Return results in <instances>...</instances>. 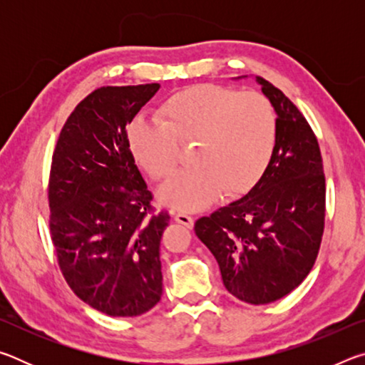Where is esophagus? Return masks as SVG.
<instances>
[{
	"instance_id": "34e87169",
	"label": "esophagus",
	"mask_w": 365,
	"mask_h": 365,
	"mask_svg": "<svg viewBox=\"0 0 365 365\" xmlns=\"http://www.w3.org/2000/svg\"><path fill=\"white\" fill-rule=\"evenodd\" d=\"M175 222H177V224L185 225L187 228H191L195 224V219L191 217V215L185 214V212H178V214H175Z\"/></svg>"
}]
</instances>
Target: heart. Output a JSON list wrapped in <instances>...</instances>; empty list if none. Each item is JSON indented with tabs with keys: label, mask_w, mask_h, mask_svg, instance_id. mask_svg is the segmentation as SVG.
Here are the masks:
<instances>
[{
	"label": "heart",
	"mask_w": 365,
	"mask_h": 365,
	"mask_svg": "<svg viewBox=\"0 0 365 365\" xmlns=\"http://www.w3.org/2000/svg\"><path fill=\"white\" fill-rule=\"evenodd\" d=\"M159 123L135 120L128 151L148 175L169 177L180 159L178 145L195 141V165L159 188L163 205L201 211L225 193L246 195L262 180L274 159L279 122L272 103L256 91L202 83L170 95L158 110Z\"/></svg>",
	"instance_id": "1"
}]
</instances>
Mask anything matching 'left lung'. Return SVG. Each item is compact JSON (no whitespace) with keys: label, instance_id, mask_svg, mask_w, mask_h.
<instances>
[{"label":"left lung","instance_id":"1","mask_svg":"<svg viewBox=\"0 0 365 365\" xmlns=\"http://www.w3.org/2000/svg\"><path fill=\"white\" fill-rule=\"evenodd\" d=\"M256 82L277 113L274 159L248 195L197 219L195 233L214 255L228 293L250 304H269L292 293L316 262L325 175L304 115L267 80Z\"/></svg>","mask_w":365,"mask_h":365}]
</instances>
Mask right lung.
<instances>
[{
    "mask_svg": "<svg viewBox=\"0 0 365 365\" xmlns=\"http://www.w3.org/2000/svg\"><path fill=\"white\" fill-rule=\"evenodd\" d=\"M159 83L101 86L59 133L49 174V230L66 282L113 317H135L163 296L159 246L169 214L150 215L153 195L127 146V125Z\"/></svg>",
    "mask_w": 365,
    "mask_h": 365,
    "instance_id": "obj_1",
    "label": "right lung"
}]
</instances>
